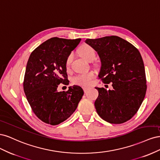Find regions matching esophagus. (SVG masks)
Wrapping results in <instances>:
<instances>
[{"instance_id": "esophagus-1", "label": "esophagus", "mask_w": 160, "mask_h": 160, "mask_svg": "<svg viewBox=\"0 0 160 160\" xmlns=\"http://www.w3.org/2000/svg\"><path fill=\"white\" fill-rule=\"evenodd\" d=\"M88 88H83V90H84V92H85V93H86V92L87 91H88Z\"/></svg>"}]
</instances>
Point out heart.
I'll return each mask as SVG.
<instances>
[{
	"label": "heart",
	"mask_w": 160,
	"mask_h": 160,
	"mask_svg": "<svg viewBox=\"0 0 160 160\" xmlns=\"http://www.w3.org/2000/svg\"><path fill=\"white\" fill-rule=\"evenodd\" d=\"M79 52L80 55L87 61H90L92 59H95V51L93 47L88 45H84L80 47L79 49ZM72 59V54H70L67 57L66 59L65 65L67 68H69L71 64V62ZM95 74L93 72L89 71L87 72H83V73H79L75 75L72 77L71 79L72 83L73 85H79L81 87H88L89 86L91 81L94 78Z\"/></svg>",
	"instance_id": "1"
}]
</instances>
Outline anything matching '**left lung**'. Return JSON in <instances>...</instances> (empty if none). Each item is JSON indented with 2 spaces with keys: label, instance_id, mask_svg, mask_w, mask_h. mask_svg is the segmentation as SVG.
Here are the masks:
<instances>
[{
  "label": "left lung",
  "instance_id": "left-lung-1",
  "mask_svg": "<svg viewBox=\"0 0 160 160\" xmlns=\"http://www.w3.org/2000/svg\"><path fill=\"white\" fill-rule=\"evenodd\" d=\"M101 60L99 78L104 83H112V89L95 88L98 98L97 112L110 123L119 124L137 113L146 95L147 85L145 67L139 51L118 36L86 39Z\"/></svg>",
  "mask_w": 160,
  "mask_h": 160
}]
</instances>
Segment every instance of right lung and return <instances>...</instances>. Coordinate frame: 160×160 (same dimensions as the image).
I'll use <instances>...</instances> for the list:
<instances>
[{
    "label": "right lung",
    "instance_id": "add662e5",
    "mask_svg": "<svg viewBox=\"0 0 160 160\" xmlns=\"http://www.w3.org/2000/svg\"><path fill=\"white\" fill-rule=\"evenodd\" d=\"M81 40L51 38L37 47L28 60L24 91L34 113L46 123L55 125L68 119L84 94L77 85L57 91L59 84L69 85L66 59Z\"/></svg>",
    "mask_w": 160,
    "mask_h": 160
}]
</instances>
